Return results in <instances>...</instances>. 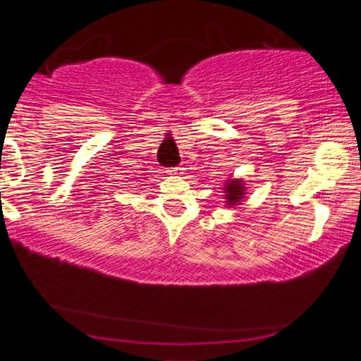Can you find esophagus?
<instances>
[{
	"instance_id": "1",
	"label": "esophagus",
	"mask_w": 361,
	"mask_h": 361,
	"mask_svg": "<svg viewBox=\"0 0 361 361\" xmlns=\"http://www.w3.org/2000/svg\"><path fill=\"white\" fill-rule=\"evenodd\" d=\"M167 173H171V176H180V173H184V169H182V167H172V169H169Z\"/></svg>"
}]
</instances>
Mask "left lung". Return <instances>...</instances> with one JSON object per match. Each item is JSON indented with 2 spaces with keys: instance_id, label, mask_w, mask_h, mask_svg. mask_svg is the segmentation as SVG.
<instances>
[{
  "instance_id": "1",
  "label": "left lung",
  "mask_w": 361,
  "mask_h": 361,
  "mask_svg": "<svg viewBox=\"0 0 361 361\" xmlns=\"http://www.w3.org/2000/svg\"><path fill=\"white\" fill-rule=\"evenodd\" d=\"M245 189H243V182L241 180H231L228 179L226 188H224V196L228 199V206H238L241 197H243Z\"/></svg>"
}]
</instances>
